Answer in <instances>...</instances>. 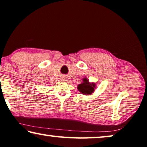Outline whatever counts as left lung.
<instances>
[{
  "instance_id": "8db88e82",
  "label": "left lung",
  "mask_w": 147,
  "mask_h": 147,
  "mask_svg": "<svg viewBox=\"0 0 147 147\" xmlns=\"http://www.w3.org/2000/svg\"><path fill=\"white\" fill-rule=\"evenodd\" d=\"M78 90L83 95H91L94 92L96 84L94 82H90L89 80L85 77L82 79V82L77 86Z\"/></svg>"
}]
</instances>
